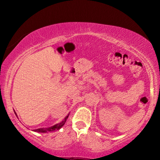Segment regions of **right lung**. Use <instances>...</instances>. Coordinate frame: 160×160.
<instances>
[{
  "instance_id": "1",
  "label": "right lung",
  "mask_w": 160,
  "mask_h": 160,
  "mask_svg": "<svg viewBox=\"0 0 160 160\" xmlns=\"http://www.w3.org/2000/svg\"><path fill=\"white\" fill-rule=\"evenodd\" d=\"M15 114L17 117L16 112L14 111ZM69 114L67 116V117H65V118L64 119H63L62 122H61L60 123H58V124H54V126L52 127H50V128H38V129H36V130H33V131L35 132H43V133H47V132H52V131H55V130H60V129L62 128V127L64 125L65 122H66V120L68 119V117Z\"/></svg>"
}]
</instances>
